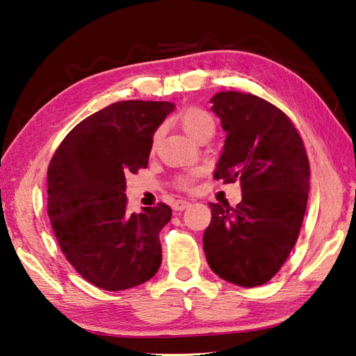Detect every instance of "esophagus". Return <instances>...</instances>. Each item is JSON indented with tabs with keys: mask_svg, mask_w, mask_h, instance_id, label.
<instances>
[{
	"mask_svg": "<svg viewBox=\"0 0 356 356\" xmlns=\"http://www.w3.org/2000/svg\"><path fill=\"white\" fill-rule=\"evenodd\" d=\"M188 207H191V202L186 200H178L175 204H173V210L175 211H184Z\"/></svg>",
	"mask_w": 356,
	"mask_h": 356,
	"instance_id": "obj_1",
	"label": "esophagus"
}]
</instances>
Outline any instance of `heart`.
<instances>
[{
	"instance_id": "obj_1",
	"label": "heart",
	"mask_w": 356,
	"mask_h": 356,
	"mask_svg": "<svg viewBox=\"0 0 356 356\" xmlns=\"http://www.w3.org/2000/svg\"><path fill=\"white\" fill-rule=\"evenodd\" d=\"M178 123L187 136L195 141L202 137L204 134L215 132V120H213V117L207 111L196 106L184 109L178 117ZM158 137H160V132H156L154 136V143H156ZM184 184H187V181H184Z\"/></svg>"
}]
</instances>
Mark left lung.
Listing matches in <instances>:
<instances>
[{
  "mask_svg": "<svg viewBox=\"0 0 356 356\" xmlns=\"http://www.w3.org/2000/svg\"><path fill=\"white\" fill-rule=\"evenodd\" d=\"M227 137L213 177L241 179L242 201L210 204L204 252L211 271L233 285L271 280L294 248L302 227L309 161L296 126L252 94L222 91L210 99Z\"/></svg>",
  "mask_w": 356,
  "mask_h": 356,
  "instance_id": "8db88e82",
  "label": "left lung"
}]
</instances>
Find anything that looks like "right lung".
<instances>
[{
	"instance_id": "1",
	"label": "right lung",
	"mask_w": 356,
	"mask_h": 356,
	"mask_svg": "<svg viewBox=\"0 0 356 356\" xmlns=\"http://www.w3.org/2000/svg\"><path fill=\"white\" fill-rule=\"evenodd\" d=\"M175 105L123 100L86 117L54 152L49 218L68 262L85 280L123 291L152 279L161 265L165 204L126 210V175L147 168L154 134Z\"/></svg>"
}]
</instances>
